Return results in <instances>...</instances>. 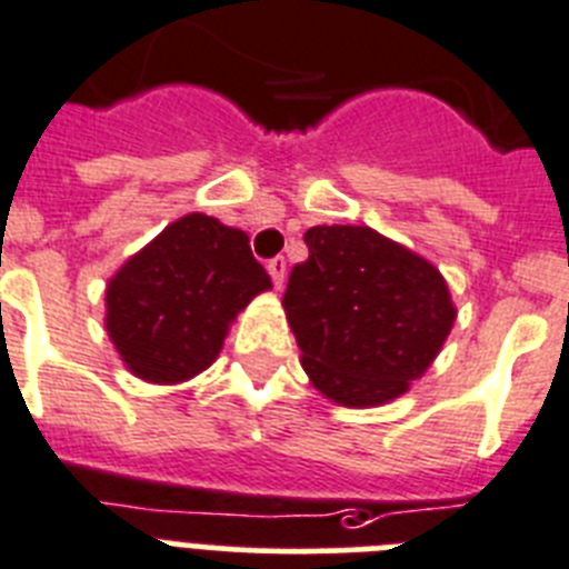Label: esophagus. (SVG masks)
Masks as SVG:
<instances>
[{"label":"esophagus","instance_id":"1","mask_svg":"<svg viewBox=\"0 0 569 569\" xmlns=\"http://www.w3.org/2000/svg\"><path fill=\"white\" fill-rule=\"evenodd\" d=\"M267 273H270V279H273L276 290H281V284H284V276H288V261L281 259V256H276V259L267 261Z\"/></svg>","mask_w":569,"mask_h":569}]
</instances>
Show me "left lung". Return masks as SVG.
Segmentation results:
<instances>
[{
  "label": "left lung",
  "mask_w": 569,
  "mask_h": 569,
  "mask_svg": "<svg viewBox=\"0 0 569 569\" xmlns=\"http://www.w3.org/2000/svg\"><path fill=\"white\" fill-rule=\"evenodd\" d=\"M305 244L281 305L313 388L348 409L402 397L458 317L440 270L371 227H310Z\"/></svg>",
  "instance_id": "8db88e82"
}]
</instances>
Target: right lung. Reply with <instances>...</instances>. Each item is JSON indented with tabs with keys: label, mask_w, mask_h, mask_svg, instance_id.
Returning a JSON list of instances; mask_svg holds the SVG:
<instances>
[{
	"label": "right lung",
	"mask_w": 569,
	"mask_h": 569,
	"mask_svg": "<svg viewBox=\"0 0 569 569\" xmlns=\"http://www.w3.org/2000/svg\"><path fill=\"white\" fill-rule=\"evenodd\" d=\"M270 288L244 230L189 212L111 276L106 333L138 380L178 386L216 362L238 313Z\"/></svg>",
	"instance_id": "obj_1"
}]
</instances>
